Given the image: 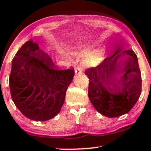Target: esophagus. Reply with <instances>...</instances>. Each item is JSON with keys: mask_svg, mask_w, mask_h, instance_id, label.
Returning a JSON list of instances; mask_svg holds the SVG:
<instances>
[{"mask_svg": "<svg viewBox=\"0 0 151 151\" xmlns=\"http://www.w3.org/2000/svg\"><path fill=\"white\" fill-rule=\"evenodd\" d=\"M74 73H75L76 75L77 74H79L80 73H81V70L79 69V68H77V69H75V71H74Z\"/></svg>", "mask_w": 151, "mask_h": 151, "instance_id": "34e87169", "label": "esophagus"}]
</instances>
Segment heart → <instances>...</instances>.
<instances>
[{"mask_svg":"<svg viewBox=\"0 0 151 151\" xmlns=\"http://www.w3.org/2000/svg\"><path fill=\"white\" fill-rule=\"evenodd\" d=\"M91 48L90 47H86L84 49H81L76 52V54L79 55V56H83V55L86 54L90 51ZM104 50L102 47L98 48L95 50L88 54L83 60V65L85 67H91L95 65L98 63L99 61L102 58L103 54H104Z\"/></svg>","mask_w":151,"mask_h":151,"instance_id":"b5f03b06","label":"heart"}]
</instances>
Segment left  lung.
I'll return each instance as SVG.
<instances>
[{
  "instance_id": "obj_1",
  "label": "left lung",
  "mask_w": 151,
  "mask_h": 151,
  "mask_svg": "<svg viewBox=\"0 0 151 151\" xmlns=\"http://www.w3.org/2000/svg\"><path fill=\"white\" fill-rule=\"evenodd\" d=\"M121 56H126L123 62L119 60ZM85 73L89 79L90 100L103 116L115 118L128 113L139 100L142 76L137 56L132 50L118 49Z\"/></svg>"
}]
</instances>
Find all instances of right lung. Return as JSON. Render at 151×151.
Wrapping results in <instances>:
<instances>
[{
    "instance_id": "1",
    "label": "right lung",
    "mask_w": 151,
    "mask_h": 151,
    "mask_svg": "<svg viewBox=\"0 0 151 151\" xmlns=\"http://www.w3.org/2000/svg\"><path fill=\"white\" fill-rule=\"evenodd\" d=\"M74 70H60L30 40L19 49L9 78L11 97L24 115L36 121L56 116L63 104Z\"/></svg>"
}]
</instances>
